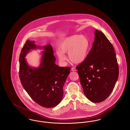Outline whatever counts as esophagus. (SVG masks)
<instances>
[{"label":"esophagus","mask_w":130,"mask_h":130,"mask_svg":"<svg viewBox=\"0 0 130 130\" xmlns=\"http://www.w3.org/2000/svg\"><path fill=\"white\" fill-rule=\"evenodd\" d=\"M71 70H72V71L74 72V71H76V69H75L74 68H72L71 69Z\"/></svg>","instance_id":"34e87169"}]
</instances>
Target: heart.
Segmentation results:
<instances>
[{
  "mask_svg": "<svg viewBox=\"0 0 130 130\" xmlns=\"http://www.w3.org/2000/svg\"><path fill=\"white\" fill-rule=\"evenodd\" d=\"M91 47L89 38L84 35H73L63 39L59 44L60 50L56 54L61 62L67 59L65 54H68L71 62L78 64L83 62L88 55Z\"/></svg>",
  "mask_w": 130,
  "mask_h": 130,
  "instance_id": "heart-1",
  "label": "heart"
}]
</instances>
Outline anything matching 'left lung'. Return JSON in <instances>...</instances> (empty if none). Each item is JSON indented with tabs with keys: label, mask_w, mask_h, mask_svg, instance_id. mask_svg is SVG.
Here are the masks:
<instances>
[{
	"label": "left lung",
	"mask_w": 130,
	"mask_h": 130,
	"mask_svg": "<svg viewBox=\"0 0 130 130\" xmlns=\"http://www.w3.org/2000/svg\"><path fill=\"white\" fill-rule=\"evenodd\" d=\"M93 46L85 60L76 66L83 92L94 103L105 100L118 80L119 69L112 45L100 31H94Z\"/></svg>",
	"instance_id": "1"
}]
</instances>
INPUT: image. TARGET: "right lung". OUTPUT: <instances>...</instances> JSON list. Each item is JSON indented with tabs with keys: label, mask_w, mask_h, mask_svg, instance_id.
<instances>
[{
	"label": "right lung",
	"mask_w": 130,
	"mask_h": 130,
	"mask_svg": "<svg viewBox=\"0 0 130 130\" xmlns=\"http://www.w3.org/2000/svg\"><path fill=\"white\" fill-rule=\"evenodd\" d=\"M35 41L27 40L19 56V78L25 91L38 104L45 108L56 107L61 101L63 86L71 68L59 67L51 44L37 46ZM43 49L41 64L38 68H32L25 58L32 49Z\"/></svg>",
	"instance_id": "add662e5"
}]
</instances>
